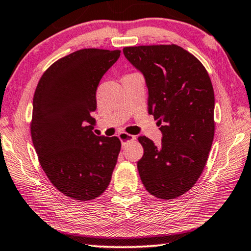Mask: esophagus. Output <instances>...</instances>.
I'll return each instance as SVG.
<instances>
[{
	"mask_svg": "<svg viewBox=\"0 0 251 251\" xmlns=\"http://www.w3.org/2000/svg\"><path fill=\"white\" fill-rule=\"evenodd\" d=\"M118 138L120 139V141H121V143L123 144V146H125V144H126V143H128L129 141H134V140H135V137H134V135H132V134H129V133H126V132H121V133H119V134H118Z\"/></svg>",
	"mask_w": 251,
	"mask_h": 251,
	"instance_id": "obj_1",
	"label": "esophagus"
}]
</instances>
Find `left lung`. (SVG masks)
<instances>
[{"label":"left lung","instance_id":"8db88e82","mask_svg":"<svg viewBox=\"0 0 251 251\" xmlns=\"http://www.w3.org/2000/svg\"><path fill=\"white\" fill-rule=\"evenodd\" d=\"M123 55L146 79L148 111L162 132V143L139 137L138 162L147 191L172 200L194 186L205 168L214 140L215 97L201 61L177 45L123 48Z\"/></svg>","mask_w":251,"mask_h":251}]
</instances>
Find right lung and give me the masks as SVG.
Here are the masks:
<instances>
[{
  "label": "right lung",
  "instance_id": "obj_1",
  "mask_svg": "<svg viewBox=\"0 0 251 251\" xmlns=\"http://www.w3.org/2000/svg\"><path fill=\"white\" fill-rule=\"evenodd\" d=\"M120 50L88 48L63 57L38 81L30 133L44 172L77 201L100 196L111 181L121 142L94 134L96 91Z\"/></svg>",
  "mask_w": 251,
  "mask_h": 251
}]
</instances>
